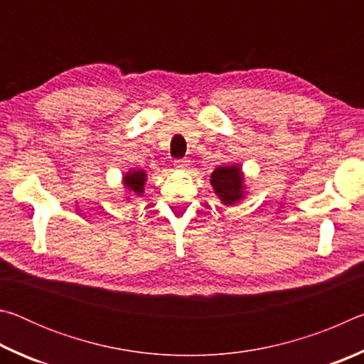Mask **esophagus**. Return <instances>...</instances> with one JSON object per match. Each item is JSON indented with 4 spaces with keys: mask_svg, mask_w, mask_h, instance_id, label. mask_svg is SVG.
Listing matches in <instances>:
<instances>
[{
    "mask_svg": "<svg viewBox=\"0 0 364 364\" xmlns=\"http://www.w3.org/2000/svg\"><path fill=\"white\" fill-rule=\"evenodd\" d=\"M186 162H188V160H184V159H176L173 165H175L176 168H184V167H186V165H188Z\"/></svg>",
    "mask_w": 364,
    "mask_h": 364,
    "instance_id": "1",
    "label": "esophagus"
}]
</instances>
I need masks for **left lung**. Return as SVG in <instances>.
Instances as JSON below:
<instances>
[{"label": "left lung", "instance_id": "obj_1", "mask_svg": "<svg viewBox=\"0 0 364 364\" xmlns=\"http://www.w3.org/2000/svg\"><path fill=\"white\" fill-rule=\"evenodd\" d=\"M212 186L223 204L232 205L242 197V173L237 165L218 167L212 173Z\"/></svg>", "mask_w": 364, "mask_h": 364}]
</instances>
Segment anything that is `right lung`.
<instances>
[{"label":"right lung","instance_id":"obj_1","mask_svg":"<svg viewBox=\"0 0 364 364\" xmlns=\"http://www.w3.org/2000/svg\"><path fill=\"white\" fill-rule=\"evenodd\" d=\"M123 181H125L128 189L133 191L134 194L141 196V193H143V188H144L146 173L144 171H133V173H127V176L123 178Z\"/></svg>","mask_w":364,"mask_h":364}]
</instances>
